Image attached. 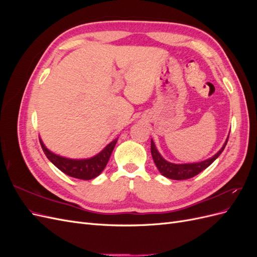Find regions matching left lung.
<instances>
[{"instance_id": "left-lung-1", "label": "left lung", "mask_w": 257, "mask_h": 257, "mask_svg": "<svg viewBox=\"0 0 257 257\" xmlns=\"http://www.w3.org/2000/svg\"><path fill=\"white\" fill-rule=\"evenodd\" d=\"M228 142V138L225 142L222 149L217 152L211 159H208L206 161L199 162V163H193V164H173L165 161L161 157V154L158 152L157 148L154 146V143L151 141V154L153 161L157 165L159 172L166 178L173 179V180H185V179H190L195 177L199 173L205 170L208 166H210L212 163L217 159V157L223 152L225 146Z\"/></svg>"}]
</instances>
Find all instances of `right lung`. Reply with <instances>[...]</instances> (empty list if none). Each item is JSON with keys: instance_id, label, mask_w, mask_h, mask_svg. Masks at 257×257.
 Segmentation results:
<instances>
[{"instance_id": "obj_1", "label": "right lung", "mask_w": 257, "mask_h": 257, "mask_svg": "<svg viewBox=\"0 0 257 257\" xmlns=\"http://www.w3.org/2000/svg\"><path fill=\"white\" fill-rule=\"evenodd\" d=\"M116 141H118V139H114V141L108 145L102 152H99L94 158H91L88 160H69L59 157V155L50 152L47 148L44 146L41 139L40 143L46 157H47L52 164L54 166H57L61 172H63L69 177L81 179V180H91V179L97 177L106 167L108 160H109L113 148L116 144Z\"/></svg>"}]
</instances>
